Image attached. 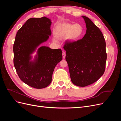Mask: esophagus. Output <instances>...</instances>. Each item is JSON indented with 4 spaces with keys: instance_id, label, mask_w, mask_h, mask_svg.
Segmentation results:
<instances>
[{
    "instance_id": "1",
    "label": "esophagus",
    "mask_w": 121,
    "mask_h": 121,
    "mask_svg": "<svg viewBox=\"0 0 121 121\" xmlns=\"http://www.w3.org/2000/svg\"><path fill=\"white\" fill-rule=\"evenodd\" d=\"M65 52H63V58L64 59V58H65Z\"/></svg>"
}]
</instances>
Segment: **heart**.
Segmentation results:
<instances>
[{"instance_id": "1", "label": "heart", "mask_w": 121, "mask_h": 121, "mask_svg": "<svg viewBox=\"0 0 121 121\" xmlns=\"http://www.w3.org/2000/svg\"><path fill=\"white\" fill-rule=\"evenodd\" d=\"M83 28L79 24L73 25L70 23H63L56 27L55 30V35L57 38H62L66 36L69 41H75L82 35ZM56 41V39H54Z\"/></svg>"}]
</instances>
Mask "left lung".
I'll return each instance as SVG.
<instances>
[{"label": "left lung", "instance_id": "1", "mask_svg": "<svg viewBox=\"0 0 121 121\" xmlns=\"http://www.w3.org/2000/svg\"><path fill=\"white\" fill-rule=\"evenodd\" d=\"M87 28L83 38L76 41H65L67 61L72 83L80 87L91 85L103 75L107 54L102 32L88 17L82 16Z\"/></svg>", "mask_w": 121, "mask_h": 121}]
</instances>
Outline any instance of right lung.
Listing matches in <instances>:
<instances>
[{
    "label": "right lung",
    "instance_id": "add662e5",
    "mask_svg": "<svg viewBox=\"0 0 121 121\" xmlns=\"http://www.w3.org/2000/svg\"><path fill=\"white\" fill-rule=\"evenodd\" d=\"M52 22L46 17L30 18L19 30L13 44V64L20 79L36 89L44 88L52 82L54 69L63 60L60 49L38 48L34 61L31 54L52 34Z\"/></svg>",
    "mask_w": 121,
    "mask_h": 121
}]
</instances>
